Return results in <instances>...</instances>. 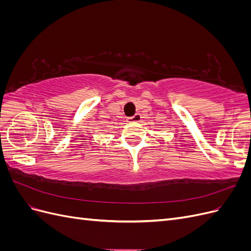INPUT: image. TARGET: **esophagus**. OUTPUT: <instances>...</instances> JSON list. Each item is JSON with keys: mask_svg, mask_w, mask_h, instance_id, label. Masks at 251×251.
I'll list each match as a JSON object with an SVG mask.
<instances>
[{"mask_svg": "<svg viewBox=\"0 0 251 251\" xmlns=\"http://www.w3.org/2000/svg\"><path fill=\"white\" fill-rule=\"evenodd\" d=\"M140 120H141V115H140V114H135L134 116L127 118L128 123H138V121H140Z\"/></svg>", "mask_w": 251, "mask_h": 251, "instance_id": "esophagus-1", "label": "esophagus"}]
</instances>
